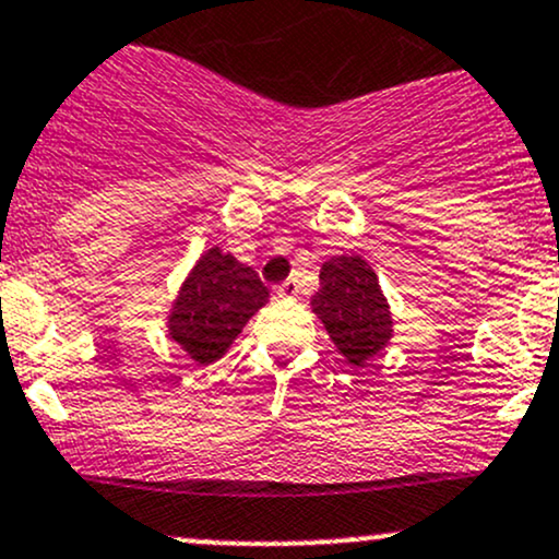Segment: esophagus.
<instances>
[{
    "mask_svg": "<svg viewBox=\"0 0 559 559\" xmlns=\"http://www.w3.org/2000/svg\"><path fill=\"white\" fill-rule=\"evenodd\" d=\"M275 295H278V297H297L299 295L297 278H286L284 284L275 286Z\"/></svg>",
    "mask_w": 559,
    "mask_h": 559,
    "instance_id": "esophagus-1",
    "label": "esophagus"
}]
</instances>
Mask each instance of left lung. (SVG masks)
<instances>
[{
  "instance_id": "1",
  "label": "left lung",
  "mask_w": 559,
  "mask_h": 559,
  "mask_svg": "<svg viewBox=\"0 0 559 559\" xmlns=\"http://www.w3.org/2000/svg\"><path fill=\"white\" fill-rule=\"evenodd\" d=\"M313 313L324 321L329 337L350 367H364L391 337V310L378 275L361 257H334L324 262Z\"/></svg>"
}]
</instances>
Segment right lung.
I'll use <instances>...</instances> for the list:
<instances>
[{"mask_svg":"<svg viewBox=\"0 0 559 559\" xmlns=\"http://www.w3.org/2000/svg\"><path fill=\"white\" fill-rule=\"evenodd\" d=\"M267 286L233 254L211 249L198 260L171 310V340L195 361H216L267 302Z\"/></svg>","mask_w":559,"mask_h":559,"instance_id":"1","label":"right lung"}]
</instances>
